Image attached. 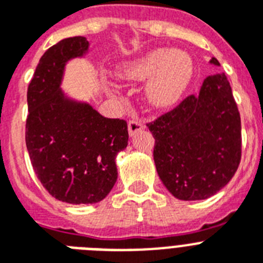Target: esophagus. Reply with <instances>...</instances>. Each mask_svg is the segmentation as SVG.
I'll list each match as a JSON object with an SVG mask.
<instances>
[{
	"label": "esophagus",
	"mask_w": 263,
	"mask_h": 263,
	"mask_svg": "<svg viewBox=\"0 0 263 263\" xmlns=\"http://www.w3.org/2000/svg\"><path fill=\"white\" fill-rule=\"evenodd\" d=\"M143 129H145V126H143V124L141 122V121L136 120V118H133V120L129 121V125H127V130H129L130 137H134L137 133L142 132Z\"/></svg>",
	"instance_id": "1"
}]
</instances>
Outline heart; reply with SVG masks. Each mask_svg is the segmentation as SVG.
Returning a JSON list of instances; mask_svg holds the SVG:
<instances>
[{
  "instance_id": "1",
  "label": "heart",
  "mask_w": 263,
  "mask_h": 263,
  "mask_svg": "<svg viewBox=\"0 0 263 263\" xmlns=\"http://www.w3.org/2000/svg\"><path fill=\"white\" fill-rule=\"evenodd\" d=\"M122 81L146 85V99L154 109H168L182 100L194 76V60L183 50L158 48L124 62L116 71Z\"/></svg>"
}]
</instances>
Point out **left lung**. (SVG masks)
<instances>
[{
  "instance_id": "8db88e82",
  "label": "left lung",
  "mask_w": 263,
  "mask_h": 263,
  "mask_svg": "<svg viewBox=\"0 0 263 263\" xmlns=\"http://www.w3.org/2000/svg\"><path fill=\"white\" fill-rule=\"evenodd\" d=\"M211 64L220 67L216 58ZM155 139L157 173L179 200H204L236 174L241 118L224 72L204 79L199 95L147 125Z\"/></svg>"
}]
</instances>
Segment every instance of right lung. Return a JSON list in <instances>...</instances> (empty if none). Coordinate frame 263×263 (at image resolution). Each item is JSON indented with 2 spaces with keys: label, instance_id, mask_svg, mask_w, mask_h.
Listing matches in <instances>:
<instances>
[{
  "label": "right lung",
  "instance_id": "1",
  "mask_svg": "<svg viewBox=\"0 0 263 263\" xmlns=\"http://www.w3.org/2000/svg\"><path fill=\"white\" fill-rule=\"evenodd\" d=\"M84 36L62 39L39 60L27 89L26 146L32 168L55 199L99 203L117 182L116 157L129 141L126 121L106 118L62 89L66 64L84 58Z\"/></svg>",
  "mask_w": 263,
  "mask_h": 263
}]
</instances>
